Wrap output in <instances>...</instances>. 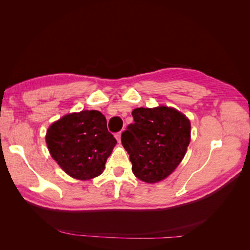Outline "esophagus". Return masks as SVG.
Segmentation results:
<instances>
[{
  "instance_id": "34e87169",
  "label": "esophagus",
  "mask_w": 250,
  "mask_h": 250,
  "mask_svg": "<svg viewBox=\"0 0 250 250\" xmlns=\"http://www.w3.org/2000/svg\"><path fill=\"white\" fill-rule=\"evenodd\" d=\"M115 137H116L117 141L120 143V142H121V132H118V133H116V134H115Z\"/></svg>"
}]
</instances>
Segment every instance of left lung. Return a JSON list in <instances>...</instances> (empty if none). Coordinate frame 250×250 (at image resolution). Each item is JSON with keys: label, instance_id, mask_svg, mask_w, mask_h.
<instances>
[{"label": "left lung", "instance_id": "obj_1", "mask_svg": "<svg viewBox=\"0 0 250 250\" xmlns=\"http://www.w3.org/2000/svg\"><path fill=\"white\" fill-rule=\"evenodd\" d=\"M134 123L121 141L129 154L132 172L148 184L158 183L177 168L191 141V123L175 108L158 106L132 110Z\"/></svg>", "mask_w": 250, "mask_h": 250}]
</instances>
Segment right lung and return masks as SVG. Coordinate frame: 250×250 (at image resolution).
Instances as JSON below:
<instances>
[{"mask_svg":"<svg viewBox=\"0 0 250 250\" xmlns=\"http://www.w3.org/2000/svg\"><path fill=\"white\" fill-rule=\"evenodd\" d=\"M50 154L66 174L79 180L99 176L117 140L108 132L106 119L98 110L63 116L46 134Z\"/></svg>","mask_w":250,"mask_h":250,"instance_id":"right-lung-1","label":"right lung"}]
</instances>
